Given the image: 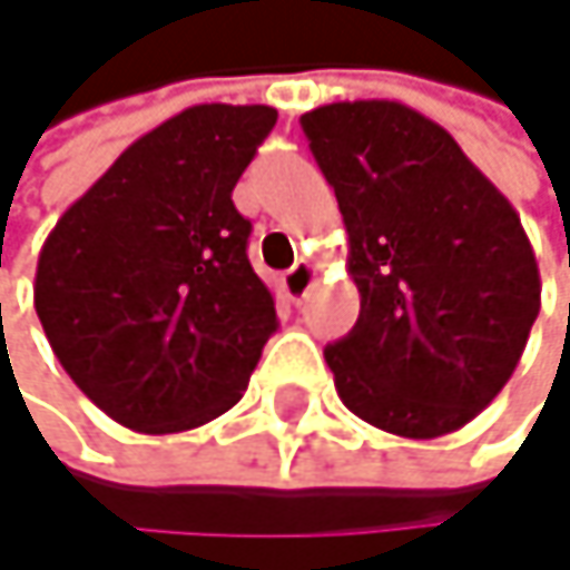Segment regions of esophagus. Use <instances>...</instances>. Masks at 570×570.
I'll use <instances>...</instances> for the list:
<instances>
[{
    "label": "esophagus",
    "mask_w": 570,
    "mask_h": 570,
    "mask_svg": "<svg viewBox=\"0 0 570 570\" xmlns=\"http://www.w3.org/2000/svg\"><path fill=\"white\" fill-rule=\"evenodd\" d=\"M314 283H317V266L301 259L287 269V276H283V287L291 291L294 301H307V294L314 291Z\"/></svg>",
    "instance_id": "esophagus-1"
}]
</instances>
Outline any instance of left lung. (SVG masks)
I'll use <instances>...</instances> for the list:
<instances>
[{"mask_svg":"<svg viewBox=\"0 0 570 570\" xmlns=\"http://www.w3.org/2000/svg\"><path fill=\"white\" fill-rule=\"evenodd\" d=\"M301 125L361 294L354 331L324 351L341 402L402 439L463 429L510 382L541 311L517 209L409 104L337 100Z\"/></svg>","mask_w":570,"mask_h":570,"instance_id":"1","label":"left lung"}]
</instances>
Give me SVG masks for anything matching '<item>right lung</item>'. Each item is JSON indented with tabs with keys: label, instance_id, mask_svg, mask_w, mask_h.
<instances>
[{
	"label": "right lung",
	"instance_id": "right-lung-1",
	"mask_svg": "<svg viewBox=\"0 0 570 570\" xmlns=\"http://www.w3.org/2000/svg\"><path fill=\"white\" fill-rule=\"evenodd\" d=\"M273 125L266 104L185 107L120 151L39 249V324L117 425L188 432L243 399L276 304L233 188Z\"/></svg>",
	"mask_w": 570,
	"mask_h": 570
}]
</instances>
